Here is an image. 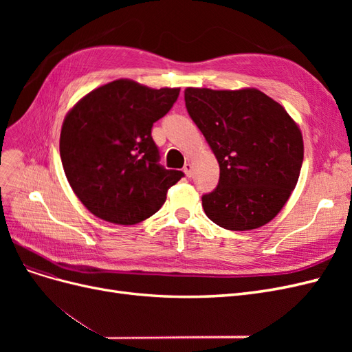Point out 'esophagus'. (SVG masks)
Segmentation results:
<instances>
[{
	"instance_id": "obj_1",
	"label": "esophagus",
	"mask_w": 352,
	"mask_h": 352,
	"mask_svg": "<svg viewBox=\"0 0 352 352\" xmlns=\"http://www.w3.org/2000/svg\"><path fill=\"white\" fill-rule=\"evenodd\" d=\"M184 172H185V175H186L188 177L192 176V164H190V163H185V166H184Z\"/></svg>"
}]
</instances>
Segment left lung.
<instances>
[{
    "mask_svg": "<svg viewBox=\"0 0 352 352\" xmlns=\"http://www.w3.org/2000/svg\"><path fill=\"white\" fill-rule=\"evenodd\" d=\"M185 105L220 166L216 189L201 198L207 217L228 230L264 226L296 186L301 131L258 89L186 88Z\"/></svg>",
    "mask_w": 352,
    "mask_h": 352,
    "instance_id": "left-lung-1",
    "label": "left lung"
}]
</instances>
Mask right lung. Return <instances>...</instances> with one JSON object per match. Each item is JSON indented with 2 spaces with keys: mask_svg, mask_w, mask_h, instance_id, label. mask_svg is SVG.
Here are the masks:
<instances>
[{
  "mask_svg": "<svg viewBox=\"0 0 352 352\" xmlns=\"http://www.w3.org/2000/svg\"><path fill=\"white\" fill-rule=\"evenodd\" d=\"M179 92L119 79L89 92L66 116L60 135L63 168L92 214L135 225L162 208L167 189L185 176L160 164L151 136L153 124L173 107Z\"/></svg>",
  "mask_w": 352,
  "mask_h": 352,
  "instance_id": "obj_1",
  "label": "right lung"
}]
</instances>
